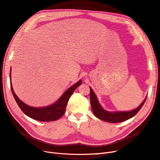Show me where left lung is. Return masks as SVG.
Returning <instances> with one entry per match:
<instances>
[{
    "label": "left lung",
    "instance_id": "left-lung-1",
    "mask_svg": "<svg viewBox=\"0 0 160 160\" xmlns=\"http://www.w3.org/2000/svg\"><path fill=\"white\" fill-rule=\"evenodd\" d=\"M147 98L143 100L139 107L131 111L110 112L105 111L99 103L92 89L90 88V102L94 114L98 118L109 123H118L126 121L135 116L143 105Z\"/></svg>",
    "mask_w": 160,
    "mask_h": 160
}]
</instances>
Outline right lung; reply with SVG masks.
Returning <instances> with one entry per match:
<instances>
[{"label": "right lung", "mask_w": 160, "mask_h": 160, "mask_svg": "<svg viewBox=\"0 0 160 160\" xmlns=\"http://www.w3.org/2000/svg\"><path fill=\"white\" fill-rule=\"evenodd\" d=\"M9 77L11 89H12L14 98L18 104V107L28 116L35 120L41 122L55 121L61 118L65 112L68 102L71 94L75 91L77 88L80 86L82 83V81L80 80L77 83L73 85L62 94L58 101L51 105L47 106V107L45 108H33L31 107V106L27 105L22 101L20 100L14 92L12 86V82H11V70Z\"/></svg>", "instance_id": "obj_1"}]
</instances>
